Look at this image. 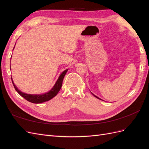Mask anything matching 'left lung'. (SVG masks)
<instances>
[{
    "label": "left lung",
    "instance_id": "8db88e82",
    "mask_svg": "<svg viewBox=\"0 0 149 149\" xmlns=\"http://www.w3.org/2000/svg\"><path fill=\"white\" fill-rule=\"evenodd\" d=\"M93 95H94V94H93ZM94 96H95L96 97H97V99H99V100H101V99H100V98H99V97H97L96 96H95V95H94Z\"/></svg>",
    "mask_w": 149,
    "mask_h": 149
}]
</instances>
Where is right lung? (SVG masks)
<instances>
[{
    "instance_id": "obj_1",
    "label": "right lung",
    "mask_w": 149,
    "mask_h": 149,
    "mask_svg": "<svg viewBox=\"0 0 149 149\" xmlns=\"http://www.w3.org/2000/svg\"><path fill=\"white\" fill-rule=\"evenodd\" d=\"M68 70V69L65 70L60 75L59 78H58V80L56 81V83L55 84V85H54V86L52 88V89L50 90V91H48V93L43 94H29L24 93L23 92L20 91V90H19V89L16 87V86L15 85L14 83H13V81L12 78H11L12 82L13 83V86H14V88L16 90V91L19 93L21 96L25 98L26 101H28L30 102L35 103V104L42 103V102L50 100L51 99H52L53 97L56 96V94H58V92L60 91V90L62 86L63 80V78H64Z\"/></svg>"
}]
</instances>
